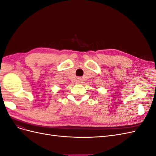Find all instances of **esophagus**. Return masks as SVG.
Returning <instances> with one entry per match:
<instances>
[{"mask_svg":"<svg viewBox=\"0 0 156 156\" xmlns=\"http://www.w3.org/2000/svg\"><path fill=\"white\" fill-rule=\"evenodd\" d=\"M77 83H81V79H79V78H78V79H77Z\"/></svg>","mask_w":156,"mask_h":156,"instance_id":"obj_1","label":"esophagus"}]
</instances>
